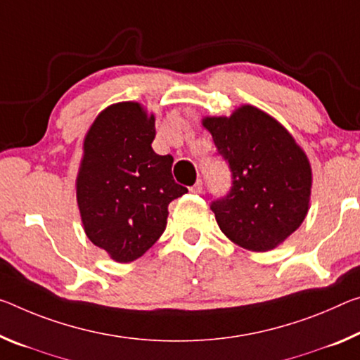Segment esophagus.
<instances>
[{
	"mask_svg": "<svg viewBox=\"0 0 360 360\" xmlns=\"http://www.w3.org/2000/svg\"><path fill=\"white\" fill-rule=\"evenodd\" d=\"M192 193H202V191H203V182L200 181V179H198L197 182H195V184H193L192 187H191V189H189Z\"/></svg>",
	"mask_w": 360,
	"mask_h": 360,
	"instance_id": "esophagus-1",
	"label": "esophagus"
}]
</instances>
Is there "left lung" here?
I'll return each mask as SVG.
<instances>
[{"label": "left lung", "instance_id": "8db88e82", "mask_svg": "<svg viewBox=\"0 0 360 360\" xmlns=\"http://www.w3.org/2000/svg\"><path fill=\"white\" fill-rule=\"evenodd\" d=\"M231 189L213 198L221 231L252 252H269L298 229L311 197V167L281 123L252 105L232 117L205 118Z\"/></svg>", "mask_w": 360, "mask_h": 360}]
</instances>
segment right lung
Here are the masks:
<instances>
[{
    "mask_svg": "<svg viewBox=\"0 0 360 360\" xmlns=\"http://www.w3.org/2000/svg\"><path fill=\"white\" fill-rule=\"evenodd\" d=\"M155 118L136 102L105 108L84 139L77 200L84 232L118 262L144 255L167 227L168 205L187 189L173 157L157 155Z\"/></svg>",
    "mask_w": 360,
    "mask_h": 360,
    "instance_id": "add662e5",
    "label": "right lung"
}]
</instances>
